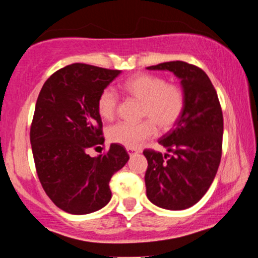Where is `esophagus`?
I'll return each mask as SVG.
<instances>
[{"label": "esophagus", "instance_id": "34e87169", "mask_svg": "<svg viewBox=\"0 0 258 258\" xmlns=\"http://www.w3.org/2000/svg\"><path fill=\"white\" fill-rule=\"evenodd\" d=\"M126 150H127V153L130 154V155H132L133 153H137L138 152V149H136V148H126Z\"/></svg>", "mask_w": 258, "mask_h": 258}]
</instances>
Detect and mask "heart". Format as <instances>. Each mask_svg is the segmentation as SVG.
<instances>
[{
	"mask_svg": "<svg viewBox=\"0 0 258 258\" xmlns=\"http://www.w3.org/2000/svg\"><path fill=\"white\" fill-rule=\"evenodd\" d=\"M122 90L141 102V116L148 119L138 123L119 122L108 130V139L127 148H137L160 132H167L177 125L185 109V93L179 85L167 82L161 76L137 74L122 82ZM119 109V98L109 88L99 94L97 110L104 120H111Z\"/></svg>",
	"mask_w": 258,
	"mask_h": 258,
	"instance_id": "b5f03b06",
	"label": "heart"
}]
</instances>
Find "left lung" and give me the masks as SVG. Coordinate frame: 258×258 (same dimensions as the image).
<instances>
[{"label":"left lung","mask_w":258,"mask_h":258,"mask_svg":"<svg viewBox=\"0 0 258 258\" xmlns=\"http://www.w3.org/2000/svg\"><path fill=\"white\" fill-rule=\"evenodd\" d=\"M168 70L180 79L185 109L177 125L159 139L167 149L143 152L148 160V199L166 210L195 205L214 182L222 156L223 114L211 80L199 67L182 60L148 68Z\"/></svg>","instance_id":"left-lung-1"}]
</instances>
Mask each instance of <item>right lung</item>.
Here are the masks:
<instances>
[{
	"instance_id": "add662e5",
	"label": "right lung",
	"mask_w": 258,
	"mask_h": 258,
	"mask_svg": "<svg viewBox=\"0 0 258 258\" xmlns=\"http://www.w3.org/2000/svg\"><path fill=\"white\" fill-rule=\"evenodd\" d=\"M120 73L70 64L52 74L38 94L30 127L35 167L43 190L65 212L86 215L104 207L112 174L130 159L120 144L97 158L87 154L104 142L97 100Z\"/></svg>"
}]
</instances>
